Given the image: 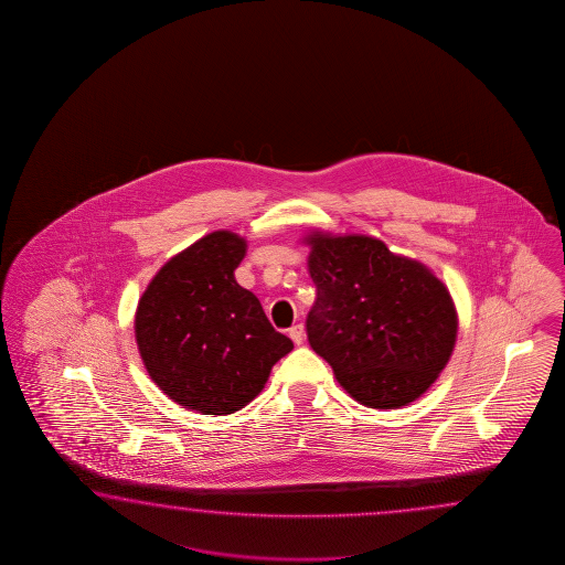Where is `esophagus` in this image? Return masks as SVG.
Segmentation results:
<instances>
[{
  "instance_id": "obj_1",
  "label": "esophagus",
  "mask_w": 565,
  "mask_h": 565,
  "mask_svg": "<svg viewBox=\"0 0 565 565\" xmlns=\"http://www.w3.org/2000/svg\"><path fill=\"white\" fill-rule=\"evenodd\" d=\"M288 337L292 339V343L295 345H300L302 343V339H305V327L302 324H295V327H290L288 329Z\"/></svg>"
}]
</instances>
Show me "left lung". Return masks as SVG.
Here are the masks:
<instances>
[{
  "label": "left lung",
  "mask_w": 565,
  "mask_h": 565,
  "mask_svg": "<svg viewBox=\"0 0 565 565\" xmlns=\"http://www.w3.org/2000/svg\"><path fill=\"white\" fill-rule=\"evenodd\" d=\"M307 317L312 351L363 406H408L436 382L457 343L455 300L428 266L384 242L311 232Z\"/></svg>",
  "instance_id": "obj_1"
}]
</instances>
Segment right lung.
Returning a JSON list of instances; mask_svg holds the SVG:
<instances>
[{"mask_svg":"<svg viewBox=\"0 0 565 565\" xmlns=\"http://www.w3.org/2000/svg\"><path fill=\"white\" fill-rule=\"evenodd\" d=\"M246 241L217 230L169 258L145 288L135 339L157 387L183 408L226 416L265 387L292 349L234 270Z\"/></svg>","mask_w":565,"mask_h":565,"instance_id":"right-lung-1","label":"right lung"}]
</instances>
